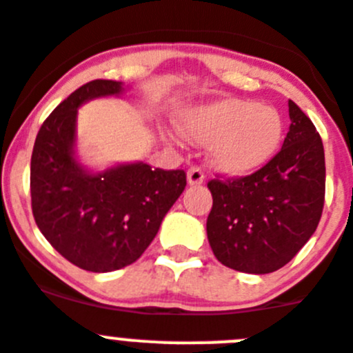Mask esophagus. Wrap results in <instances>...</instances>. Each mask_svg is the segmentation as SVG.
I'll use <instances>...</instances> for the list:
<instances>
[{
	"label": "esophagus",
	"instance_id": "34e87169",
	"mask_svg": "<svg viewBox=\"0 0 353 353\" xmlns=\"http://www.w3.org/2000/svg\"><path fill=\"white\" fill-rule=\"evenodd\" d=\"M186 177H188L190 186H196V184L204 183V172H202L199 167H192V169L188 170V174H186Z\"/></svg>",
	"mask_w": 353,
	"mask_h": 353
}]
</instances>
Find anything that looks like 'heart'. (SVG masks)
Wrapping results in <instances>:
<instances>
[{
	"mask_svg": "<svg viewBox=\"0 0 353 353\" xmlns=\"http://www.w3.org/2000/svg\"><path fill=\"white\" fill-rule=\"evenodd\" d=\"M181 132L209 145V160L220 172L252 176L271 163L285 139V121L272 105L246 98H221L183 114Z\"/></svg>",
	"mask_w": 353,
	"mask_h": 353,
	"instance_id": "heart-1",
	"label": "heart"
}]
</instances>
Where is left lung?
I'll list each match as a JSON object with an SVG mask.
<instances>
[{"instance_id":"obj_1","label":"left lung","mask_w":353,"mask_h":353,"mask_svg":"<svg viewBox=\"0 0 353 353\" xmlns=\"http://www.w3.org/2000/svg\"><path fill=\"white\" fill-rule=\"evenodd\" d=\"M281 151L259 172L212 179L208 239L223 265L268 274L290 262L316 230L325 196L323 144L310 117L288 100Z\"/></svg>"}]
</instances>
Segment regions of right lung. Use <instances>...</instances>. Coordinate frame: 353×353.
Segmentation results:
<instances>
[{"label":"right lung","instance_id":"add662e5","mask_svg":"<svg viewBox=\"0 0 353 353\" xmlns=\"http://www.w3.org/2000/svg\"><path fill=\"white\" fill-rule=\"evenodd\" d=\"M125 90L123 82L101 79L81 85L43 121L31 154L34 221L54 250L84 271L135 262L186 186L184 170L135 161L93 172L79 161V107Z\"/></svg>","mask_w":353,"mask_h":353}]
</instances>
